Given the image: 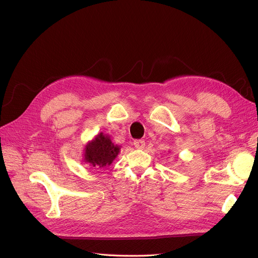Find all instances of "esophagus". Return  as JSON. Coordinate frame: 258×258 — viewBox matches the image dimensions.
<instances>
[{"label": "esophagus", "mask_w": 258, "mask_h": 258, "mask_svg": "<svg viewBox=\"0 0 258 258\" xmlns=\"http://www.w3.org/2000/svg\"><path fill=\"white\" fill-rule=\"evenodd\" d=\"M134 145L136 148H138V150H142V148L145 146V142L143 140H136L134 142Z\"/></svg>", "instance_id": "obj_1"}]
</instances>
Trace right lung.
I'll use <instances>...</instances> for the list:
<instances>
[{"mask_svg":"<svg viewBox=\"0 0 258 258\" xmlns=\"http://www.w3.org/2000/svg\"><path fill=\"white\" fill-rule=\"evenodd\" d=\"M119 146L115 145L110 136L99 134L85 147L84 161L96 169L110 166L119 153Z\"/></svg>","mask_w":258,"mask_h":258,"instance_id":"obj_1","label":"right lung"}]
</instances>
